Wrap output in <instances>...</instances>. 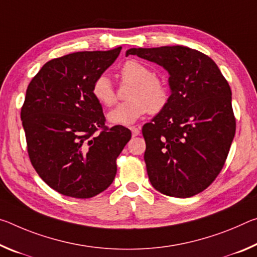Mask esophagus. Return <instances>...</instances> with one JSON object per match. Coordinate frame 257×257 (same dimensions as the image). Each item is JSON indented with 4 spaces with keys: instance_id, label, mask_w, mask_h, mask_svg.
<instances>
[{
    "instance_id": "34e87169",
    "label": "esophagus",
    "mask_w": 257,
    "mask_h": 257,
    "mask_svg": "<svg viewBox=\"0 0 257 257\" xmlns=\"http://www.w3.org/2000/svg\"><path fill=\"white\" fill-rule=\"evenodd\" d=\"M130 130H131L133 137H137V136H139V134H140V127H137V126H131Z\"/></svg>"
}]
</instances>
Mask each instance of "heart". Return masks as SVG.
I'll return each instance as SVG.
<instances>
[{
    "label": "heart",
    "instance_id": "b5f03b06",
    "mask_svg": "<svg viewBox=\"0 0 257 257\" xmlns=\"http://www.w3.org/2000/svg\"><path fill=\"white\" fill-rule=\"evenodd\" d=\"M121 81L133 82L128 93L130 101L113 108L108 113L112 124L128 125L141 118L147 112L158 113L170 101V89L165 79L154 75L148 66L138 60H128L119 70ZM92 95L100 104L110 107L117 100L116 90L106 74L95 77L91 87Z\"/></svg>",
    "mask_w": 257,
    "mask_h": 257
}]
</instances>
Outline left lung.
Masks as SVG:
<instances>
[{
	"label": "left lung",
	"instance_id": "1",
	"mask_svg": "<svg viewBox=\"0 0 257 257\" xmlns=\"http://www.w3.org/2000/svg\"><path fill=\"white\" fill-rule=\"evenodd\" d=\"M130 54L170 74L166 108L142 127L150 183L180 198L204 191L223 168L235 133L228 81L211 58L186 46L134 48Z\"/></svg>",
	"mask_w": 257,
	"mask_h": 257
}]
</instances>
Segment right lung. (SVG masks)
<instances>
[{"mask_svg": "<svg viewBox=\"0 0 257 257\" xmlns=\"http://www.w3.org/2000/svg\"><path fill=\"white\" fill-rule=\"evenodd\" d=\"M120 50L52 59L27 87L20 117L29 159L40 178L64 196L84 199L106 190L131 139L124 126L104 124L102 107L91 92Z\"/></svg>", "mask_w": 257, "mask_h": 257, "instance_id": "1", "label": "right lung"}]
</instances>
